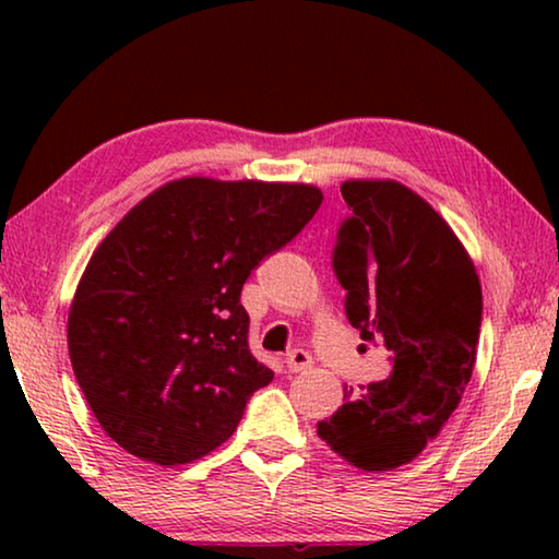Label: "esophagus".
I'll return each mask as SVG.
<instances>
[{"mask_svg":"<svg viewBox=\"0 0 559 559\" xmlns=\"http://www.w3.org/2000/svg\"><path fill=\"white\" fill-rule=\"evenodd\" d=\"M286 362H288L290 372H308V370H313L316 359L308 353V349H293V353L286 357Z\"/></svg>","mask_w":559,"mask_h":559,"instance_id":"esophagus-1","label":"esophagus"}]
</instances>
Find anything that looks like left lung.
I'll use <instances>...</instances> for the list:
<instances>
[{
  "label": "left lung",
  "instance_id": "1",
  "mask_svg": "<svg viewBox=\"0 0 559 559\" xmlns=\"http://www.w3.org/2000/svg\"><path fill=\"white\" fill-rule=\"evenodd\" d=\"M340 192L353 212L333 251L345 316L390 349L392 374L345 392L318 437L357 468L392 471L419 456L459 406L484 296L466 249L419 194L392 179H349Z\"/></svg>",
  "mask_w": 559,
  "mask_h": 559
}]
</instances>
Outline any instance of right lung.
I'll list each match as a JSON object with an SVG mask.
<instances>
[{
  "label": "right lung",
  "mask_w": 559,
  "mask_h": 559,
  "mask_svg": "<svg viewBox=\"0 0 559 559\" xmlns=\"http://www.w3.org/2000/svg\"><path fill=\"white\" fill-rule=\"evenodd\" d=\"M323 202L310 185L167 182L93 253L69 313V355L88 406L132 456H206L273 380L249 349L241 288Z\"/></svg>",
  "instance_id": "obj_1"
}]
</instances>
